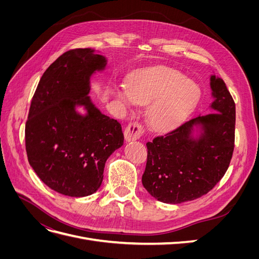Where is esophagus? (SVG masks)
Listing matches in <instances>:
<instances>
[{"label":"esophagus","mask_w":259,"mask_h":259,"mask_svg":"<svg viewBox=\"0 0 259 259\" xmlns=\"http://www.w3.org/2000/svg\"><path fill=\"white\" fill-rule=\"evenodd\" d=\"M145 128L140 123L138 122H131L127 127L124 131V135L126 142H134V140L139 139L144 135Z\"/></svg>","instance_id":"34e87169"}]
</instances>
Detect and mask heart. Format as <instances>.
Instances as JSON below:
<instances>
[{
  "label": "heart",
  "mask_w": 259,
  "mask_h": 259,
  "mask_svg": "<svg viewBox=\"0 0 259 259\" xmlns=\"http://www.w3.org/2000/svg\"><path fill=\"white\" fill-rule=\"evenodd\" d=\"M112 93L127 108L148 104V121L156 131L178 126L194 111L202 96L197 82L165 66L136 70L127 85L116 84Z\"/></svg>",
  "instance_id": "1"
}]
</instances>
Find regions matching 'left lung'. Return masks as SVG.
<instances>
[{
	"mask_svg": "<svg viewBox=\"0 0 259 259\" xmlns=\"http://www.w3.org/2000/svg\"><path fill=\"white\" fill-rule=\"evenodd\" d=\"M210 109L147 143L145 189L163 203L178 204L210 191L229 167L234 149L236 104L221 77L210 76ZM194 126L201 128L193 137Z\"/></svg>",
	"mask_w": 259,
	"mask_h": 259,
	"instance_id": "left-lung-1",
	"label": "left lung"
}]
</instances>
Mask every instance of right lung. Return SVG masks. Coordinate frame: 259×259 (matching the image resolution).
<instances>
[{"mask_svg":"<svg viewBox=\"0 0 259 259\" xmlns=\"http://www.w3.org/2000/svg\"><path fill=\"white\" fill-rule=\"evenodd\" d=\"M107 59L91 49L68 51L46 69L26 123L28 161L51 189L81 198L103 183L107 159L123 146L121 124L101 113L89 93ZM84 106L85 115L76 111Z\"/></svg>","mask_w":259,"mask_h":259,"instance_id":"add662e5","label":"right lung"}]
</instances>
